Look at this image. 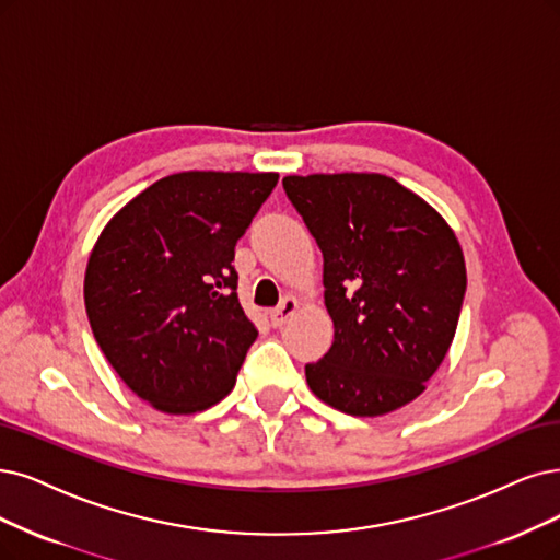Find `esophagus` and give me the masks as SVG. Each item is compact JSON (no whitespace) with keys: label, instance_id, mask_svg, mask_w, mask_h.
<instances>
[{"label":"esophagus","instance_id":"obj_1","mask_svg":"<svg viewBox=\"0 0 560 560\" xmlns=\"http://www.w3.org/2000/svg\"><path fill=\"white\" fill-rule=\"evenodd\" d=\"M298 308H300L298 298L285 295V298L279 302V306L272 308V312H269V320H272L275 327H281V325L288 323V318H291V316L298 312Z\"/></svg>","mask_w":560,"mask_h":560}]
</instances>
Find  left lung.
I'll return each instance as SVG.
<instances>
[{"label": "left lung", "mask_w": 560, "mask_h": 560, "mask_svg": "<svg viewBox=\"0 0 560 560\" xmlns=\"http://www.w3.org/2000/svg\"><path fill=\"white\" fill-rule=\"evenodd\" d=\"M283 189L323 252L335 323L332 348L304 366L308 387L355 418L418 399L457 332L466 293L457 235L387 175H288Z\"/></svg>", "instance_id": "obj_1"}]
</instances>
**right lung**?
<instances>
[{
  "mask_svg": "<svg viewBox=\"0 0 560 560\" xmlns=\"http://www.w3.org/2000/svg\"><path fill=\"white\" fill-rule=\"evenodd\" d=\"M277 179L175 173L101 231L85 269L92 332L117 376L156 410L191 416L235 387L258 337L237 298L235 244Z\"/></svg>",
  "mask_w": 560,
  "mask_h": 560,
  "instance_id": "add662e5",
  "label": "right lung"
}]
</instances>
